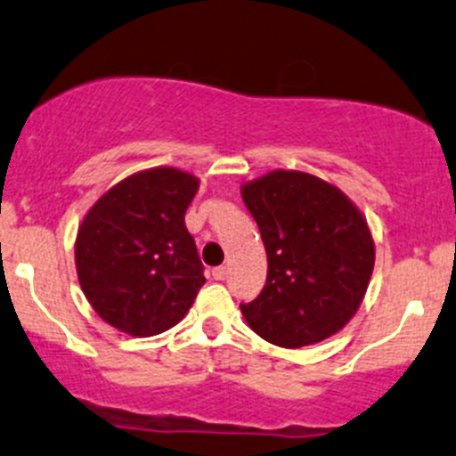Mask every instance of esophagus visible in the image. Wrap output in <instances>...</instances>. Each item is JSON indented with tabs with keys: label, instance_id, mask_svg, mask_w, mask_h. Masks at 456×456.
Instances as JSON below:
<instances>
[{
	"label": "esophagus",
	"instance_id": "obj_1",
	"mask_svg": "<svg viewBox=\"0 0 456 456\" xmlns=\"http://www.w3.org/2000/svg\"><path fill=\"white\" fill-rule=\"evenodd\" d=\"M213 278L215 281H226L228 278V267L226 265H219L213 269Z\"/></svg>",
	"mask_w": 456,
	"mask_h": 456
}]
</instances>
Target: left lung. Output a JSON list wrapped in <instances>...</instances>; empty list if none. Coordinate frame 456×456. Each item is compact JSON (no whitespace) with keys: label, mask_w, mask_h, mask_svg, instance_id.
Segmentation results:
<instances>
[{"label":"left lung","mask_w":456,"mask_h":456,"mask_svg":"<svg viewBox=\"0 0 456 456\" xmlns=\"http://www.w3.org/2000/svg\"><path fill=\"white\" fill-rule=\"evenodd\" d=\"M261 230L267 281L241 305L258 337L302 347L339 332L359 311L374 269V239L361 210L317 175L278 169L241 187Z\"/></svg>","instance_id":"left-lung-1"}]
</instances>
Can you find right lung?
I'll return each instance as SVG.
<instances>
[{
    "label": "right lung",
    "mask_w": 456,
    "mask_h": 456,
    "mask_svg": "<svg viewBox=\"0 0 456 456\" xmlns=\"http://www.w3.org/2000/svg\"><path fill=\"white\" fill-rule=\"evenodd\" d=\"M200 180L174 167L139 171L106 191L77 230L76 269L97 315L132 337L178 324L204 265L184 226Z\"/></svg>",
    "instance_id": "right-lung-1"
}]
</instances>
